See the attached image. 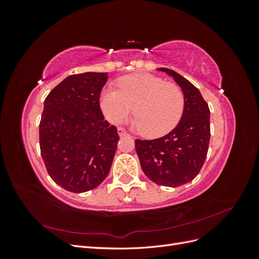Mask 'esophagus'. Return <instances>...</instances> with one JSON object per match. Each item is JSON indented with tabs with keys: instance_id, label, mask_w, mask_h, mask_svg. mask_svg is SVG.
Wrapping results in <instances>:
<instances>
[{
	"instance_id": "1",
	"label": "esophagus",
	"mask_w": 259,
	"mask_h": 259,
	"mask_svg": "<svg viewBox=\"0 0 259 259\" xmlns=\"http://www.w3.org/2000/svg\"><path fill=\"white\" fill-rule=\"evenodd\" d=\"M117 133H119V135H120V136H125V135H127V132L125 131L124 128H122V127H119V128H117Z\"/></svg>"
}]
</instances>
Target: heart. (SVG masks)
I'll return each instance as SVG.
<instances>
[{"label":"heart","mask_w":259,"mask_h":259,"mask_svg":"<svg viewBox=\"0 0 259 259\" xmlns=\"http://www.w3.org/2000/svg\"><path fill=\"white\" fill-rule=\"evenodd\" d=\"M100 108L113 124H121L134 108L133 126L144 136L155 138L167 134L182 119L185 95L173 82H164L148 73H134L119 80L117 91H103Z\"/></svg>","instance_id":"heart-1"}]
</instances>
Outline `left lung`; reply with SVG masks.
Listing matches in <instances>:
<instances>
[{
  "label": "left lung",
  "mask_w": 259,
  "mask_h": 259,
  "mask_svg": "<svg viewBox=\"0 0 259 259\" xmlns=\"http://www.w3.org/2000/svg\"><path fill=\"white\" fill-rule=\"evenodd\" d=\"M158 70L173 76L185 95L182 120L167 135L151 140H135L140 166L153 183L179 187L191 182L204 164L208 150L209 108L200 91L179 73Z\"/></svg>",
  "instance_id": "obj_1"
}]
</instances>
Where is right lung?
Wrapping results in <instances>:
<instances>
[{
	"mask_svg": "<svg viewBox=\"0 0 259 259\" xmlns=\"http://www.w3.org/2000/svg\"><path fill=\"white\" fill-rule=\"evenodd\" d=\"M107 80L104 72L69 75L44 101L41 155L51 178L70 192L94 189L111 168L120 137L100 109Z\"/></svg>",
	"mask_w": 259,
	"mask_h": 259,
	"instance_id": "add662e5",
	"label": "right lung"
}]
</instances>
